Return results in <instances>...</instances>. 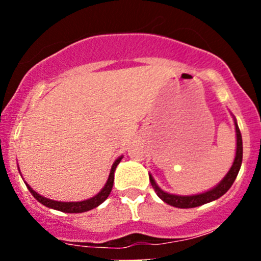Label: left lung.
Wrapping results in <instances>:
<instances>
[{
  "label": "left lung",
  "mask_w": 261,
  "mask_h": 261,
  "mask_svg": "<svg viewBox=\"0 0 261 261\" xmlns=\"http://www.w3.org/2000/svg\"><path fill=\"white\" fill-rule=\"evenodd\" d=\"M233 122H235L236 130V154L232 165H231L227 174L223 177V179L221 180L217 186L213 187L212 189L203 192V193L191 194V196H179V194H172L163 191V189L158 186L156 181L152 178V175L149 173L150 183H151L155 193L158 194V197H159L162 201H164L165 203L170 204V206L173 207H178V208H193V207H198L202 206V204H206L212 201H216V199H218L221 196H223V194L231 188V186H232L233 181H235L236 177H238L239 170H240L241 168V163H243V138H241L240 128H239L235 117H233Z\"/></svg>",
  "instance_id": "obj_1"
}]
</instances>
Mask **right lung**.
Wrapping results in <instances>:
<instances>
[{
	"label": "right lung",
	"instance_id": "right-lung-1",
	"mask_svg": "<svg viewBox=\"0 0 261 261\" xmlns=\"http://www.w3.org/2000/svg\"><path fill=\"white\" fill-rule=\"evenodd\" d=\"M121 159H122V155H121V156H118L117 159L115 160L114 164H112L111 170H110L109 179H107L103 188H102L101 191L96 194V196H93L92 198L86 199V201H80V202L54 201V199H49V198H46V197L40 196V194L36 193V192L34 191V189L31 188L28 183H25V184H26V187H28L29 191H30V193L34 196V198H36V201L40 202V203L44 204L45 207H49V208L57 210V211H62L65 213L87 212V211H89V210H93V208H96V207H98L101 203H103V202L107 199V197L110 196V193H111V191H112V186H114V179H115L114 174H115L116 167H117L118 163L121 162ZM17 168H18V165H17Z\"/></svg>",
	"mask_w": 261,
	"mask_h": 261
}]
</instances>
